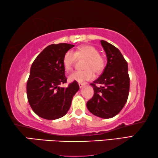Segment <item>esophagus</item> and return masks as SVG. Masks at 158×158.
<instances>
[{
    "label": "esophagus",
    "mask_w": 158,
    "mask_h": 158,
    "mask_svg": "<svg viewBox=\"0 0 158 158\" xmlns=\"http://www.w3.org/2000/svg\"><path fill=\"white\" fill-rule=\"evenodd\" d=\"M85 85V84L84 83H79V86L80 89H81V88H83Z\"/></svg>",
    "instance_id": "obj_1"
}]
</instances>
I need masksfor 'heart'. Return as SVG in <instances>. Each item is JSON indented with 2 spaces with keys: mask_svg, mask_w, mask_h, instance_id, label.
Masks as SVG:
<instances>
[{
  "mask_svg": "<svg viewBox=\"0 0 158 158\" xmlns=\"http://www.w3.org/2000/svg\"><path fill=\"white\" fill-rule=\"evenodd\" d=\"M77 58H86L84 65L85 69L76 71L71 74L69 76V80L71 81L83 82L91 80L94 77V73L100 74L105 68V60L99 54V51L91 45H83L76 51L75 53L71 50L65 53L63 58V64L67 72L72 70Z\"/></svg>",
  "mask_w": 158,
  "mask_h": 158,
  "instance_id": "b5f03b06",
  "label": "heart"
}]
</instances>
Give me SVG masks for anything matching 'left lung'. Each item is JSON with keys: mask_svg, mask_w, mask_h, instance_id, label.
<instances>
[{"mask_svg": "<svg viewBox=\"0 0 158 158\" xmlns=\"http://www.w3.org/2000/svg\"><path fill=\"white\" fill-rule=\"evenodd\" d=\"M101 44L106 53L107 63L102 74L90 84L94 90L93 97L88 101L90 113L102 118L116 116L123 108L130 90L128 65L121 52L105 40ZM97 84H100L98 87Z\"/></svg>", "mask_w": 158, "mask_h": 158, "instance_id": "left-lung-1", "label": "left lung"}]
</instances>
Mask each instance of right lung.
<instances>
[{
  "mask_svg": "<svg viewBox=\"0 0 158 158\" xmlns=\"http://www.w3.org/2000/svg\"><path fill=\"white\" fill-rule=\"evenodd\" d=\"M74 47L67 43L49 45L32 64L26 84L27 98L33 111L42 118L55 120L65 116L79 89L77 81L67 88L59 86L67 82L63 56Z\"/></svg>",
  "mask_w": 158,
  "mask_h": 158,
  "instance_id": "1",
  "label": "right lung"
}]
</instances>
